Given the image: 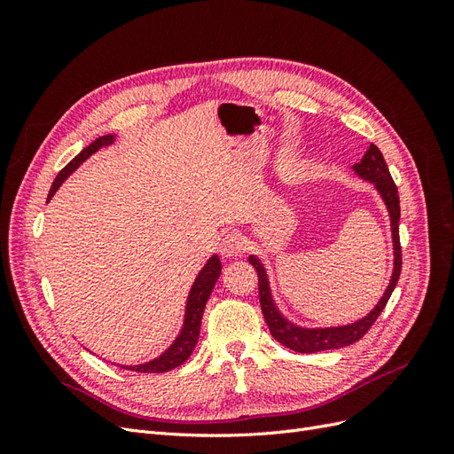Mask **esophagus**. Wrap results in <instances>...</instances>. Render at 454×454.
<instances>
[{
    "label": "esophagus",
    "mask_w": 454,
    "mask_h": 454,
    "mask_svg": "<svg viewBox=\"0 0 454 454\" xmlns=\"http://www.w3.org/2000/svg\"><path fill=\"white\" fill-rule=\"evenodd\" d=\"M244 250H246V242L240 235H237V232L225 235L222 239V242H219V254H222V257H227V259L242 255Z\"/></svg>",
    "instance_id": "34e87169"
}]
</instances>
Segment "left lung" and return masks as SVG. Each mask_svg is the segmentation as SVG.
Listing matches in <instances>:
<instances>
[{
  "label": "left lung",
  "instance_id": "left-lung-1",
  "mask_svg": "<svg viewBox=\"0 0 454 454\" xmlns=\"http://www.w3.org/2000/svg\"><path fill=\"white\" fill-rule=\"evenodd\" d=\"M352 170L358 174L362 180L371 182L379 191L380 199L387 204V210L390 215V227H392V242H394V270H392V278L387 287V292L380 297L375 309L371 310L367 316H364L362 320H356L354 324L347 325H337V327H301L292 324L290 320L284 318V314L278 310L277 303H274L272 294H270V286H269V277L263 263L255 257L250 255L248 261L257 270V278H259V303L261 310H263V316L269 325L270 335L277 339L280 345L292 348L295 352H320V350H333V348H342L348 347L352 342L360 340L371 325L375 324L379 318V314L387 307L388 299L394 292V287L400 280V272H402V246H400V195H397V187L392 180L390 170L384 162V157L379 151L375 144H371L369 149L365 151V155L358 164H354Z\"/></svg>",
  "mask_w": 454,
  "mask_h": 454
}]
</instances>
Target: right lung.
I'll list each match as a JSON object with an SVG mask.
<instances>
[{
    "label": "right lung",
    "mask_w": 454,
    "mask_h": 454,
    "mask_svg": "<svg viewBox=\"0 0 454 454\" xmlns=\"http://www.w3.org/2000/svg\"><path fill=\"white\" fill-rule=\"evenodd\" d=\"M114 142H115V134L100 136V138H96L90 145H87L83 151H81L74 160L67 162L57 176V180L52 182L47 202L52 199L54 193H57V189L64 184L66 177L79 168V164H83L92 153H96V151ZM219 274H222V261H219L217 255H212L208 261H206V265L200 269L193 286H191V292L187 295V305H185V320H184L180 335H177L172 345L160 356H157L155 360L140 364V365H121V367L136 371V373H164V371H170L177 365H182L197 347L206 301H208Z\"/></svg>",
    "instance_id": "1"
}]
</instances>
